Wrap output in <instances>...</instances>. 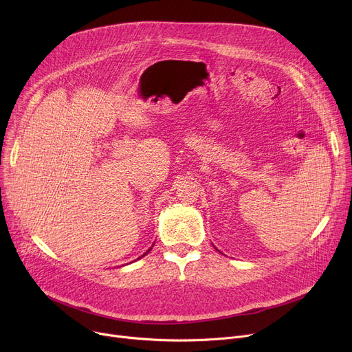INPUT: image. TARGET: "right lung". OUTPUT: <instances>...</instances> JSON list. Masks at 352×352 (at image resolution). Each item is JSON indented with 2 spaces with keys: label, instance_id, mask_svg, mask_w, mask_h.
<instances>
[{
  "label": "right lung",
  "instance_id": "1",
  "mask_svg": "<svg viewBox=\"0 0 352 352\" xmlns=\"http://www.w3.org/2000/svg\"><path fill=\"white\" fill-rule=\"evenodd\" d=\"M150 251H151V248H150V250H148V251H146V252H145V254H142V255H141V256H144V255H146V254H148V252H150ZM141 256H140V258H141ZM140 258H138V260H140Z\"/></svg>",
  "mask_w": 352,
  "mask_h": 352
}]
</instances>
